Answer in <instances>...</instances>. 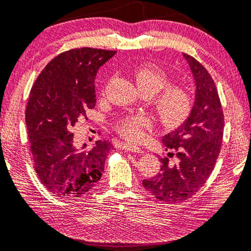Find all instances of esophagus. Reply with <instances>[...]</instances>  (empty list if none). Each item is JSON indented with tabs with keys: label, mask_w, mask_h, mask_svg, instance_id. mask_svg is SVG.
<instances>
[{
	"label": "esophagus",
	"mask_w": 251,
	"mask_h": 251,
	"mask_svg": "<svg viewBox=\"0 0 251 251\" xmlns=\"http://www.w3.org/2000/svg\"><path fill=\"white\" fill-rule=\"evenodd\" d=\"M121 148L126 151H130V152H134V153H142L143 152V150L141 149V148L133 146V145H129V143H125V145L121 146Z\"/></svg>",
	"instance_id": "esophagus-1"
}]
</instances>
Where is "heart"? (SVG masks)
<instances>
[{
	"label": "heart",
	"mask_w": 251,
	"mask_h": 251,
	"mask_svg": "<svg viewBox=\"0 0 251 251\" xmlns=\"http://www.w3.org/2000/svg\"><path fill=\"white\" fill-rule=\"evenodd\" d=\"M134 80L142 93L153 96L160 91L154 99L153 106L164 125L176 126L187 118L192 105L190 93L180 85L167 87L169 79L161 69L142 65L135 70ZM151 123V119L145 114H130L118 121L117 130L122 137L135 141L142 137L143 129L149 128Z\"/></svg>",
	"instance_id": "1"
}]
</instances>
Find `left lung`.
Segmentation results:
<instances>
[{"label":"left lung","instance_id":"left-lung-1","mask_svg":"<svg viewBox=\"0 0 251 251\" xmlns=\"http://www.w3.org/2000/svg\"><path fill=\"white\" fill-rule=\"evenodd\" d=\"M183 57L196 87L194 105L183 123L161 138L167 149L176 151V163L161 159V171L142 181L154 198L169 203L187 200L203 186L215 168L224 135V112L215 82L195 57L186 53Z\"/></svg>","mask_w":251,"mask_h":251}]
</instances>
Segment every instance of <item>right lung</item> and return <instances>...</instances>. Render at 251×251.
Returning a JSON list of instances; mask_svg holds the SVG:
<instances>
[{
	"instance_id": "right-lung-1",
	"label": "right lung",
	"mask_w": 251,
	"mask_h": 251,
	"mask_svg": "<svg viewBox=\"0 0 251 251\" xmlns=\"http://www.w3.org/2000/svg\"><path fill=\"white\" fill-rule=\"evenodd\" d=\"M117 51L73 49L55 56L36 79L25 110L34 168L43 186L64 199L77 198L101 179L112 145L76 147L72 126L96 105L98 70Z\"/></svg>"
}]
</instances>
